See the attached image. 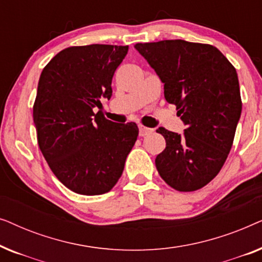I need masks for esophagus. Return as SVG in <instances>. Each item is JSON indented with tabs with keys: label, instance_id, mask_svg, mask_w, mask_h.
<instances>
[{
	"label": "esophagus",
	"instance_id": "1",
	"mask_svg": "<svg viewBox=\"0 0 262 262\" xmlns=\"http://www.w3.org/2000/svg\"><path fill=\"white\" fill-rule=\"evenodd\" d=\"M151 131H152L151 128H149V127H145V126H139V136H141V137H144V136L149 135L150 132H151Z\"/></svg>",
	"mask_w": 262,
	"mask_h": 262
}]
</instances>
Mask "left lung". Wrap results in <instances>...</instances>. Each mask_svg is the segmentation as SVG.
<instances>
[{
	"mask_svg": "<svg viewBox=\"0 0 262 262\" xmlns=\"http://www.w3.org/2000/svg\"><path fill=\"white\" fill-rule=\"evenodd\" d=\"M135 49L159 75L164 98L186 125L182 135L156 130L166 139L157 171L177 191H196L220 173L234 142L242 111L236 69L209 44L175 39Z\"/></svg>",
	"mask_w": 262,
	"mask_h": 262,
	"instance_id": "left-lung-1",
	"label": "left lung"
}]
</instances>
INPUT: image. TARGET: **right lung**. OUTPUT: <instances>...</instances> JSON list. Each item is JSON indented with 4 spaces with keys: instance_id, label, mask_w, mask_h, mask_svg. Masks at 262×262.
I'll return each instance as SVG.
<instances>
[{
    "instance_id": "right-lung-1",
    "label": "right lung",
    "mask_w": 262,
    "mask_h": 262,
    "mask_svg": "<svg viewBox=\"0 0 262 262\" xmlns=\"http://www.w3.org/2000/svg\"><path fill=\"white\" fill-rule=\"evenodd\" d=\"M128 46H71L50 60L39 78L33 120L52 173L75 193L113 188L138 136L135 123H113L94 107L112 96V78Z\"/></svg>"
}]
</instances>
